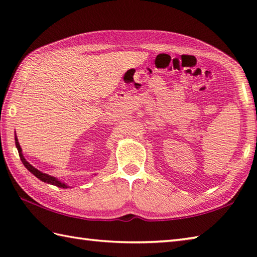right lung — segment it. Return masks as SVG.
<instances>
[{
  "mask_svg": "<svg viewBox=\"0 0 257 257\" xmlns=\"http://www.w3.org/2000/svg\"><path fill=\"white\" fill-rule=\"evenodd\" d=\"M15 146H16V148H18L19 155H20V158H21V161L23 162V165L25 166V168L27 169V170L34 174L36 178L42 180L43 182H46V183H50V184H53V185H56V187H58V188H63V189H67L68 188L67 184H65V183H63L61 181H58L56 178H54L52 176H48V174H46V173L41 172L40 170H37L36 168H34L32 165H30V163L25 160V158L23 157V155H22L21 146L19 144V140H18V137H16V136H15Z\"/></svg>",
  "mask_w": 257,
  "mask_h": 257,
  "instance_id": "right-lung-1",
  "label": "right lung"
}]
</instances>
